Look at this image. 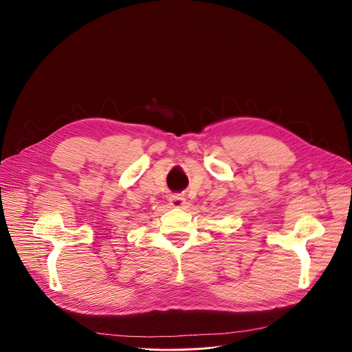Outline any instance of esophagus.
<instances>
[{
  "label": "esophagus",
  "instance_id": "1",
  "mask_svg": "<svg viewBox=\"0 0 352 352\" xmlns=\"http://www.w3.org/2000/svg\"><path fill=\"white\" fill-rule=\"evenodd\" d=\"M170 204L175 208H182V207H186L187 200L181 194H173V195H170Z\"/></svg>",
  "mask_w": 352,
  "mask_h": 352
}]
</instances>
